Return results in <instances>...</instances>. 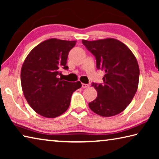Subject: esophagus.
I'll return each instance as SVG.
<instances>
[{
    "label": "esophagus",
    "instance_id": "1",
    "mask_svg": "<svg viewBox=\"0 0 159 159\" xmlns=\"http://www.w3.org/2000/svg\"><path fill=\"white\" fill-rule=\"evenodd\" d=\"M88 86H89V85L85 84V83H82V88H87V87H88Z\"/></svg>",
    "mask_w": 159,
    "mask_h": 159
}]
</instances>
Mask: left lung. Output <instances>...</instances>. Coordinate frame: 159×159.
Masks as SVG:
<instances>
[{
  "instance_id": "1",
  "label": "left lung",
  "mask_w": 159,
  "mask_h": 159,
  "mask_svg": "<svg viewBox=\"0 0 159 159\" xmlns=\"http://www.w3.org/2000/svg\"><path fill=\"white\" fill-rule=\"evenodd\" d=\"M82 43L95 57L97 69L105 72L102 84L93 83L98 96L88 104L90 109L101 116L120 114L138 90L139 69L135 56L127 45L111 38Z\"/></svg>"
}]
</instances>
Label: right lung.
<instances>
[{
    "mask_svg": "<svg viewBox=\"0 0 159 159\" xmlns=\"http://www.w3.org/2000/svg\"><path fill=\"white\" fill-rule=\"evenodd\" d=\"M76 41L50 39L36 45L24 61L21 70L22 91L29 105L45 118H55L68 109L71 95L81 83L58 78L61 69L68 70L66 60Z\"/></svg>",
    "mask_w": 159,
    "mask_h": 159,
    "instance_id": "right-lung-1",
    "label": "right lung"
}]
</instances>
